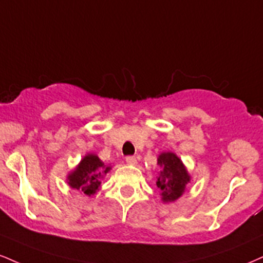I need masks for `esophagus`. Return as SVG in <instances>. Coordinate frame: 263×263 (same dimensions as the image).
Listing matches in <instances>:
<instances>
[{"mask_svg": "<svg viewBox=\"0 0 263 263\" xmlns=\"http://www.w3.org/2000/svg\"><path fill=\"white\" fill-rule=\"evenodd\" d=\"M126 163L131 164V165H135V164H137V158L134 157V156L126 157Z\"/></svg>", "mask_w": 263, "mask_h": 263, "instance_id": "1", "label": "esophagus"}]
</instances>
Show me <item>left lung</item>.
<instances>
[{
  "label": "left lung",
  "instance_id": "1",
  "mask_svg": "<svg viewBox=\"0 0 263 263\" xmlns=\"http://www.w3.org/2000/svg\"><path fill=\"white\" fill-rule=\"evenodd\" d=\"M158 165L163 167L157 181V186L162 190V200L164 202L178 200L185 191L186 183L190 182V175L185 166L181 160L170 152L160 154Z\"/></svg>",
  "mask_w": 263,
  "mask_h": 263
}]
</instances>
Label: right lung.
Listing matches in <instances>:
<instances>
[{"mask_svg": "<svg viewBox=\"0 0 263 263\" xmlns=\"http://www.w3.org/2000/svg\"><path fill=\"white\" fill-rule=\"evenodd\" d=\"M110 170V166L104 165V163L94 154L85 156L80 165L68 176V185L72 189L80 190L83 194L90 196L96 194L99 189L100 180L104 174Z\"/></svg>", "mask_w": 263, "mask_h": 263, "instance_id": "right-lung-1", "label": "right lung"}]
</instances>
